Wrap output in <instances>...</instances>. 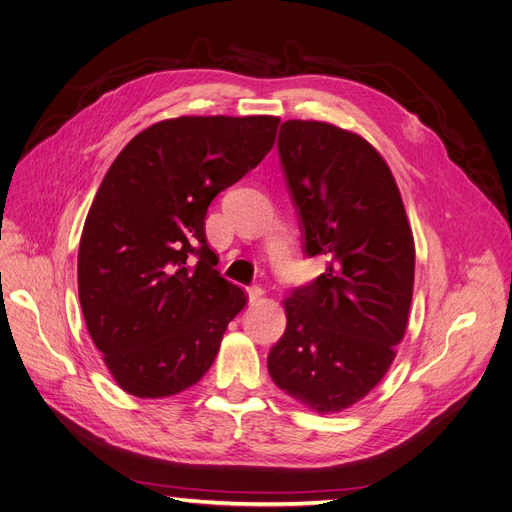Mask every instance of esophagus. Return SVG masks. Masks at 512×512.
<instances>
[{"label":"esophagus","instance_id":"1","mask_svg":"<svg viewBox=\"0 0 512 512\" xmlns=\"http://www.w3.org/2000/svg\"><path fill=\"white\" fill-rule=\"evenodd\" d=\"M246 293H249V301H251V304H257V301L263 297V293H266V291H263L259 285H253V287L246 289Z\"/></svg>","mask_w":512,"mask_h":512}]
</instances>
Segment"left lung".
Here are the masks:
<instances>
[{"instance_id": "1", "label": "left lung", "mask_w": 512, "mask_h": 512, "mask_svg": "<svg viewBox=\"0 0 512 512\" xmlns=\"http://www.w3.org/2000/svg\"><path fill=\"white\" fill-rule=\"evenodd\" d=\"M278 154L308 257L329 268L285 299L270 350L274 384L318 413L352 407L382 382L407 331L415 244L386 160L352 130L287 120Z\"/></svg>"}]
</instances>
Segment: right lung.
Listing matches in <instances>:
<instances>
[{"label": "right lung", "instance_id": "obj_1", "mask_svg": "<svg viewBox=\"0 0 512 512\" xmlns=\"http://www.w3.org/2000/svg\"><path fill=\"white\" fill-rule=\"evenodd\" d=\"M276 116H181L151 124L101 181L80 238L78 291L116 384L164 399L202 380L246 306L206 242L208 204L276 141Z\"/></svg>", "mask_w": 512, "mask_h": 512}]
</instances>
